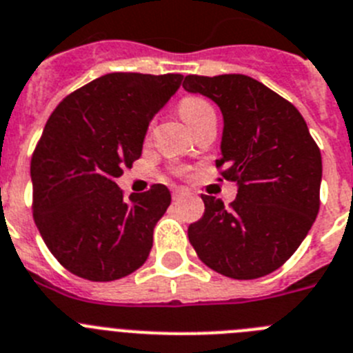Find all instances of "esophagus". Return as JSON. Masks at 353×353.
Listing matches in <instances>:
<instances>
[{
	"mask_svg": "<svg viewBox=\"0 0 353 353\" xmlns=\"http://www.w3.org/2000/svg\"><path fill=\"white\" fill-rule=\"evenodd\" d=\"M183 194H185V190L180 189V187H174V189H173V199H180Z\"/></svg>",
	"mask_w": 353,
	"mask_h": 353,
	"instance_id": "obj_1",
	"label": "esophagus"
}]
</instances>
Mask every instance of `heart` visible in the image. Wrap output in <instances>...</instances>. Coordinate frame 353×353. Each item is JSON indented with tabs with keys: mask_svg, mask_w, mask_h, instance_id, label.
Wrapping results in <instances>:
<instances>
[{
	"mask_svg": "<svg viewBox=\"0 0 353 353\" xmlns=\"http://www.w3.org/2000/svg\"><path fill=\"white\" fill-rule=\"evenodd\" d=\"M180 117L196 131L208 121H216L215 106L201 94H187L179 101Z\"/></svg>",
	"mask_w": 353,
	"mask_h": 353,
	"instance_id": "1",
	"label": "heart"
}]
</instances>
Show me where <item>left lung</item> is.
Here are the masks:
<instances>
[{
	"label": "left lung",
	"mask_w": 353,
	"mask_h": 353,
	"mask_svg": "<svg viewBox=\"0 0 353 353\" xmlns=\"http://www.w3.org/2000/svg\"><path fill=\"white\" fill-rule=\"evenodd\" d=\"M224 115L221 179L238 183L229 206L203 194L205 213L189 225V241L208 268L254 280L289 261L320 208L322 155L299 110L247 75H187Z\"/></svg>",
	"instance_id": "1"
}]
</instances>
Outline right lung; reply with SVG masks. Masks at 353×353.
Here are the masks:
<instances>
[{"label":"right lung","mask_w":353,"mask_h":353,"mask_svg":"<svg viewBox=\"0 0 353 353\" xmlns=\"http://www.w3.org/2000/svg\"><path fill=\"white\" fill-rule=\"evenodd\" d=\"M180 82L176 73H108L50 113L31 157L33 216L70 273L112 282L147 261L171 194L154 183L124 198L115 179L140 157L148 122Z\"/></svg>","instance_id":"add662e5"}]
</instances>
